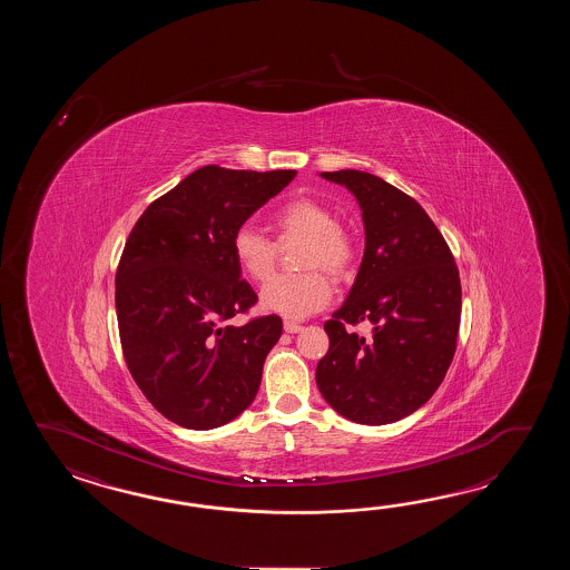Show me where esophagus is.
<instances>
[{
    "instance_id": "esophagus-1",
    "label": "esophagus",
    "mask_w": 570,
    "mask_h": 570,
    "mask_svg": "<svg viewBox=\"0 0 570 570\" xmlns=\"http://www.w3.org/2000/svg\"><path fill=\"white\" fill-rule=\"evenodd\" d=\"M283 327H285L287 334H297V332H302L303 330L302 324H295V322H289V320L283 324Z\"/></svg>"
}]
</instances>
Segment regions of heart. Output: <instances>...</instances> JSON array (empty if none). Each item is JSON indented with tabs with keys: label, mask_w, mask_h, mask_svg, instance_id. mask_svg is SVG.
Returning a JSON list of instances; mask_svg holds the SVG:
<instances>
[{
	"label": "heart",
	"mask_w": 570,
	"mask_h": 570,
	"mask_svg": "<svg viewBox=\"0 0 570 570\" xmlns=\"http://www.w3.org/2000/svg\"><path fill=\"white\" fill-rule=\"evenodd\" d=\"M281 244L299 240V275H279L271 279L277 265L279 246L268 236L244 224L232 236V255L246 277L268 281L261 291L263 309L285 317H307L326 307L332 297V283L346 279L356 261V246L351 234L336 224L334 212L312 197H295L277 207L271 216Z\"/></svg>",
	"instance_id": "obj_1"
}]
</instances>
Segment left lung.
<instances>
[{"instance_id":"8db88e82","label":"left lung","mask_w":570,"mask_h":570,"mask_svg":"<svg viewBox=\"0 0 570 570\" xmlns=\"http://www.w3.org/2000/svg\"><path fill=\"white\" fill-rule=\"evenodd\" d=\"M351 191L364 224V255L346 302L327 320L330 348L315 383L356 424L407 417L444 381L461 326L459 268L436 224L413 197L364 170L322 173ZM366 321L372 338L345 324Z\"/></svg>"}]
</instances>
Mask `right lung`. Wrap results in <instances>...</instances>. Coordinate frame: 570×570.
Wrapping results in <instances>:
<instances>
[{
	"label": "right lung",
	"mask_w": 570,
	"mask_h": 570,
	"mask_svg": "<svg viewBox=\"0 0 570 570\" xmlns=\"http://www.w3.org/2000/svg\"><path fill=\"white\" fill-rule=\"evenodd\" d=\"M295 175L207 165L134 224L116 273L121 351L146 400L175 424L219 428L255 401L283 322L232 324L258 299L232 236Z\"/></svg>",
	"instance_id": "right-lung-1"
}]
</instances>
